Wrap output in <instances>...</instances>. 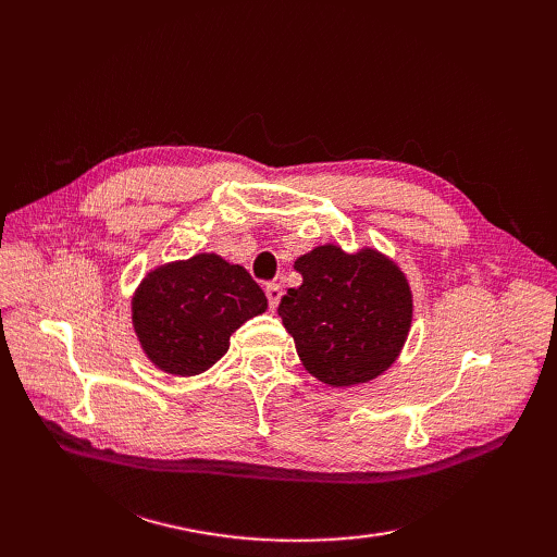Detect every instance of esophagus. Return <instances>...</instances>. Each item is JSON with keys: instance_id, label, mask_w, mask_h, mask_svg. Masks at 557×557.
I'll list each match as a JSON object with an SVG mask.
<instances>
[{"instance_id": "obj_1", "label": "esophagus", "mask_w": 557, "mask_h": 557, "mask_svg": "<svg viewBox=\"0 0 557 557\" xmlns=\"http://www.w3.org/2000/svg\"><path fill=\"white\" fill-rule=\"evenodd\" d=\"M264 293H267V299H269V309H276L281 297H283V288H281V285H278V283H269L267 288H264Z\"/></svg>"}]
</instances>
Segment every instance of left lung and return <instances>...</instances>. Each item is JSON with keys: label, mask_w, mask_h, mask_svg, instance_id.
Here are the masks:
<instances>
[{"label": "left lung", "mask_w": 557, "mask_h": 557, "mask_svg": "<svg viewBox=\"0 0 557 557\" xmlns=\"http://www.w3.org/2000/svg\"><path fill=\"white\" fill-rule=\"evenodd\" d=\"M299 288L278 315L307 372L330 387H352L387 372L407 344L413 295L399 264L372 246L346 252L323 244L295 260Z\"/></svg>", "instance_id": "1"}]
</instances>
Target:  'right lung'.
<instances>
[{
	"label": "right lung",
	"instance_id": "1",
	"mask_svg": "<svg viewBox=\"0 0 557 557\" xmlns=\"http://www.w3.org/2000/svg\"><path fill=\"white\" fill-rule=\"evenodd\" d=\"M267 311V297L242 264L215 252L158 264L132 295V327L164 374L197 376L221 360L230 336Z\"/></svg>",
	"mask_w": 557,
	"mask_h": 557
}]
</instances>
